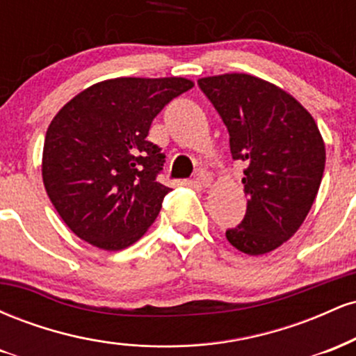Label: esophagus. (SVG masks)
Listing matches in <instances>:
<instances>
[{
    "label": "esophagus",
    "instance_id": "esophagus-1",
    "mask_svg": "<svg viewBox=\"0 0 356 356\" xmlns=\"http://www.w3.org/2000/svg\"><path fill=\"white\" fill-rule=\"evenodd\" d=\"M192 182H194V186L199 187V189H207V187L211 186L212 177H211V174L206 172V170H197V172L194 174Z\"/></svg>",
    "mask_w": 356,
    "mask_h": 356
}]
</instances>
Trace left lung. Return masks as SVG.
Listing matches in <instances>:
<instances>
[{
    "instance_id": "8db88e82",
    "label": "left lung",
    "mask_w": 356,
    "mask_h": 356,
    "mask_svg": "<svg viewBox=\"0 0 356 356\" xmlns=\"http://www.w3.org/2000/svg\"><path fill=\"white\" fill-rule=\"evenodd\" d=\"M197 83L227 127L232 159L248 164L246 216L226 238L249 256L275 251L300 229L320 189L326 152L316 122L257 76L226 73Z\"/></svg>"
}]
</instances>
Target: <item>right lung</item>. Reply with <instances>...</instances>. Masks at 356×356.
<instances>
[{
	"label": "right lung",
	"instance_id": "right-lung-1",
	"mask_svg": "<svg viewBox=\"0 0 356 356\" xmlns=\"http://www.w3.org/2000/svg\"><path fill=\"white\" fill-rule=\"evenodd\" d=\"M194 87L181 76L92 85L56 113L43 145V184L60 218L105 251L152 226L170 189L157 182L165 154L147 140L157 113Z\"/></svg>",
	"mask_w": 356,
	"mask_h": 356
}]
</instances>
